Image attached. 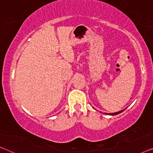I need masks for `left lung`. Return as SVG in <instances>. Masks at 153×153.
<instances>
[{"label": "left lung", "mask_w": 153, "mask_h": 153, "mask_svg": "<svg viewBox=\"0 0 153 153\" xmlns=\"http://www.w3.org/2000/svg\"><path fill=\"white\" fill-rule=\"evenodd\" d=\"M124 111V109L123 110H121V111H117V112H115V113H104V114H108V115H111V116H114V115H117V114H119L121 113V112H123Z\"/></svg>", "instance_id": "obj_1"}]
</instances>
